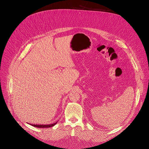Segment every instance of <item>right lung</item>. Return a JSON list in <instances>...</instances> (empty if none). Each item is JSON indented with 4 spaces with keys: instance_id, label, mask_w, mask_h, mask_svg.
I'll list each match as a JSON object with an SVG mask.
<instances>
[{
    "instance_id": "right-lung-1",
    "label": "right lung",
    "mask_w": 149,
    "mask_h": 149,
    "mask_svg": "<svg viewBox=\"0 0 149 149\" xmlns=\"http://www.w3.org/2000/svg\"><path fill=\"white\" fill-rule=\"evenodd\" d=\"M57 122L58 121L53 124H31V125L34 127H36L38 128H48V127H53L54 126H55V125L57 123Z\"/></svg>"
}]
</instances>
